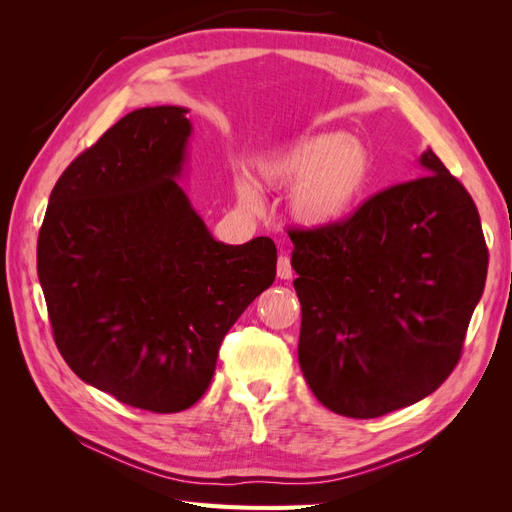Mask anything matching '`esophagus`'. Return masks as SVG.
<instances>
[{"mask_svg":"<svg viewBox=\"0 0 512 512\" xmlns=\"http://www.w3.org/2000/svg\"><path fill=\"white\" fill-rule=\"evenodd\" d=\"M277 277H280V280H290V277H292L290 258L286 254H282L280 258H277Z\"/></svg>","mask_w":512,"mask_h":512,"instance_id":"obj_1","label":"esophagus"}]
</instances>
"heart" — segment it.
I'll return each mask as SVG.
<instances>
[{"instance_id":"1","label":"heart","mask_w":512,"mask_h":512,"mask_svg":"<svg viewBox=\"0 0 512 512\" xmlns=\"http://www.w3.org/2000/svg\"><path fill=\"white\" fill-rule=\"evenodd\" d=\"M256 179L271 190H290L288 213L294 224L322 232L342 226L359 209L371 181V156L356 138L322 132L262 158ZM256 179L245 170L235 177L239 203L250 211L262 205Z\"/></svg>"}]
</instances>
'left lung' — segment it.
<instances>
[{
    "mask_svg": "<svg viewBox=\"0 0 512 512\" xmlns=\"http://www.w3.org/2000/svg\"><path fill=\"white\" fill-rule=\"evenodd\" d=\"M423 177L371 196L342 226L292 230L299 365L322 406L376 418L455 369L487 280L472 196L425 149Z\"/></svg>",
    "mask_w": 512,
    "mask_h": 512,
    "instance_id": "8db88e82",
    "label": "left lung"
}]
</instances>
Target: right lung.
<instances>
[{"label":"right lung","mask_w":512,"mask_h":512,"mask_svg":"<svg viewBox=\"0 0 512 512\" xmlns=\"http://www.w3.org/2000/svg\"><path fill=\"white\" fill-rule=\"evenodd\" d=\"M183 106L119 119L59 177L38 280L64 361L121 404L181 412L203 397L224 335L275 280L269 237L213 239L179 185Z\"/></svg>","instance_id":"obj_1"}]
</instances>
